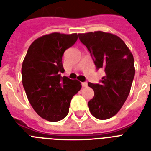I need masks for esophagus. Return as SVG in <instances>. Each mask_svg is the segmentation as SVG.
<instances>
[{
	"instance_id": "esophagus-1",
	"label": "esophagus",
	"mask_w": 151,
	"mask_h": 151,
	"mask_svg": "<svg viewBox=\"0 0 151 151\" xmlns=\"http://www.w3.org/2000/svg\"><path fill=\"white\" fill-rule=\"evenodd\" d=\"M81 84H82V87H84V88L88 86V83H87V82H82Z\"/></svg>"
}]
</instances>
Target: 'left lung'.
Masks as SVG:
<instances>
[{
  "label": "left lung",
  "instance_id": "left-lung-1",
  "mask_svg": "<svg viewBox=\"0 0 151 151\" xmlns=\"http://www.w3.org/2000/svg\"><path fill=\"white\" fill-rule=\"evenodd\" d=\"M90 52L97 70L105 75L100 84L88 82L95 95L88 101L91 113L99 119L114 116L128 98L135 75L134 59L130 50L119 36L101 31L78 34Z\"/></svg>",
  "mask_w": 151,
  "mask_h": 151
}]
</instances>
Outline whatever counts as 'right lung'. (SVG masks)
<instances>
[{
    "label": "right lung",
    "instance_id": "right-lung-1",
    "mask_svg": "<svg viewBox=\"0 0 151 151\" xmlns=\"http://www.w3.org/2000/svg\"><path fill=\"white\" fill-rule=\"evenodd\" d=\"M78 40V34L53 32L38 38L27 51L22 67V78L27 98L42 119L56 122L69 112L70 101L81 90L78 80L61 77L62 56Z\"/></svg>",
    "mask_w": 151,
    "mask_h": 151
}]
</instances>
